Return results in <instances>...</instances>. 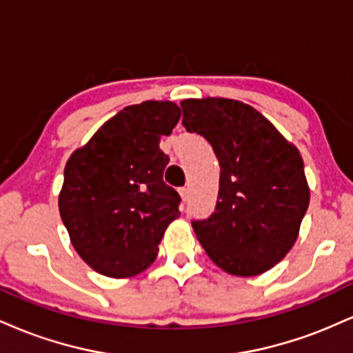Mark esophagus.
I'll list each match as a JSON object with an SVG mask.
<instances>
[{"label": "esophagus", "mask_w": 353, "mask_h": 353, "mask_svg": "<svg viewBox=\"0 0 353 353\" xmlns=\"http://www.w3.org/2000/svg\"><path fill=\"white\" fill-rule=\"evenodd\" d=\"M179 194H181L182 202H185V201H188V197H189V189L188 188H181L179 189Z\"/></svg>", "instance_id": "34e87169"}]
</instances>
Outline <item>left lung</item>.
Masks as SVG:
<instances>
[{
	"mask_svg": "<svg viewBox=\"0 0 353 353\" xmlns=\"http://www.w3.org/2000/svg\"><path fill=\"white\" fill-rule=\"evenodd\" d=\"M181 108L182 125L209 141L221 165L216 209L192 221L197 239L228 274L272 269L292 249L309 208L301 152L241 101L185 99Z\"/></svg>",
	"mask_w": 353,
	"mask_h": 353,
	"instance_id": "8db88e82",
	"label": "left lung"
}]
</instances>
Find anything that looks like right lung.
I'll use <instances>...</instances> for the list:
<instances>
[{
    "mask_svg": "<svg viewBox=\"0 0 353 353\" xmlns=\"http://www.w3.org/2000/svg\"><path fill=\"white\" fill-rule=\"evenodd\" d=\"M179 117L171 101L128 106L68 159L59 214L72 247L96 272L114 279L141 274L179 217L181 197L163 181L169 157L159 149Z\"/></svg>",
    "mask_w": 353,
    "mask_h": 353,
    "instance_id": "right-lung-1",
    "label": "right lung"
}]
</instances>
